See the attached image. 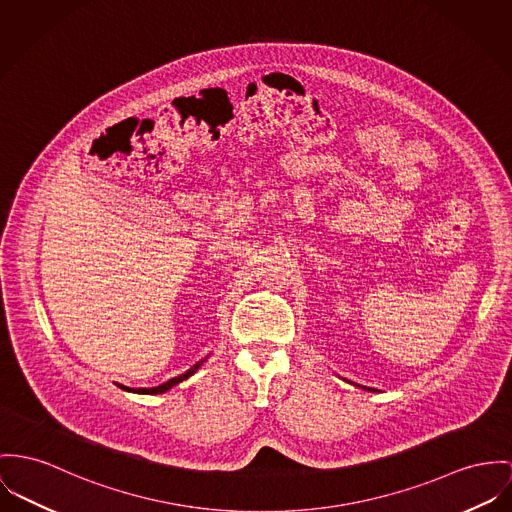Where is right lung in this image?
Here are the masks:
<instances>
[{
  "mask_svg": "<svg viewBox=\"0 0 512 512\" xmlns=\"http://www.w3.org/2000/svg\"><path fill=\"white\" fill-rule=\"evenodd\" d=\"M206 360V358H204ZM204 360H198L195 366H191L185 374H181V376H177V378H171V380H167L165 384H161V386H156V388H138V390H130V388H122V390H126V392H134V394H163V392H167V390H171L173 386H177L179 382H183V380H187L189 376H193L195 372H197L198 368H200V364L204 362Z\"/></svg>",
  "mask_w": 512,
  "mask_h": 512,
  "instance_id": "1",
  "label": "right lung"
}]
</instances>
